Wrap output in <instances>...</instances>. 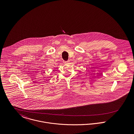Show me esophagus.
Here are the masks:
<instances>
[{"mask_svg": "<svg viewBox=\"0 0 134 134\" xmlns=\"http://www.w3.org/2000/svg\"><path fill=\"white\" fill-rule=\"evenodd\" d=\"M70 62V61L69 60H68V61H65L64 63H65V64H67V63H69V62Z\"/></svg>", "mask_w": 134, "mask_h": 134, "instance_id": "1", "label": "esophagus"}]
</instances>
